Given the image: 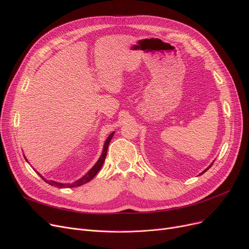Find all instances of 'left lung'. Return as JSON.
<instances>
[{"instance_id":"8db88e82","label":"left lung","mask_w":249,"mask_h":249,"mask_svg":"<svg viewBox=\"0 0 249 249\" xmlns=\"http://www.w3.org/2000/svg\"><path fill=\"white\" fill-rule=\"evenodd\" d=\"M212 164H213V162H212V163H211V164H210V165H209V166H208V167H207V168H206V169H205V171H203V172H202V173H201V174H200V175H199V176H201V175H203V174H204V173H205V172H207V171H208V169H209V168H210V167H211V166H212Z\"/></svg>"}]
</instances>
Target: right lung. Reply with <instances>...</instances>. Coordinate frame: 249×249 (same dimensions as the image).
Here are the masks:
<instances>
[{
    "instance_id": "right-lung-1",
    "label": "right lung",
    "mask_w": 249,
    "mask_h": 249,
    "mask_svg": "<svg viewBox=\"0 0 249 249\" xmlns=\"http://www.w3.org/2000/svg\"><path fill=\"white\" fill-rule=\"evenodd\" d=\"M114 133H115V131L114 132H112L109 136H108V138L106 139V141H105V143H104V147H103V151H102V154H101V156H100V159L98 160V161L96 162V164L91 167L89 171L83 177V178H81L80 179H77V180H75V181H73V182H71V184H62V182H57V181H54V180H49V179H45L39 173H37L35 169L34 171L40 176V178H43L47 184H49L50 186H54V187H57V188H59V189H63V188H74V187H80V186H82V185H84V184H86V182H88V181H89L90 179H93L94 178H95V176L98 174V172L100 171L101 169V167L103 166V164H104V161H105V159H106V155H107V151H108V147H109V143H110V141H111V139H112V137H113V135H114ZM25 158V156H24ZM25 160H26V161H28L27 160V159L25 158ZM29 163V162H28Z\"/></svg>"
}]
</instances>
